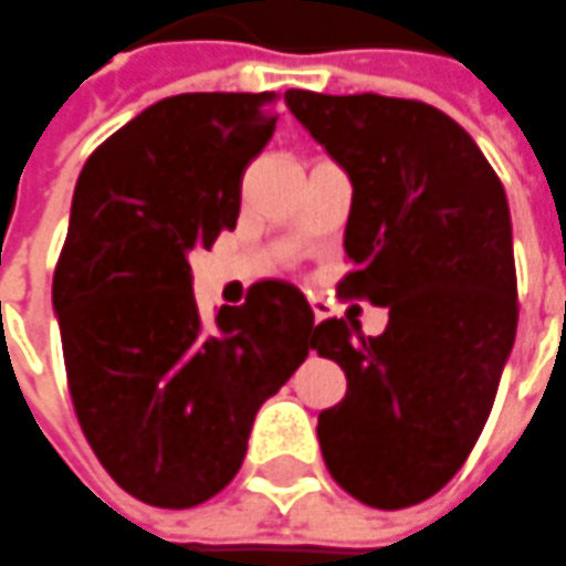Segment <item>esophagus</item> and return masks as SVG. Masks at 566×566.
<instances>
[{"label":"esophagus","mask_w":566,"mask_h":566,"mask_svg":"<svg viewBox=\"0 0 566 566\" xmlns=\"http://www.w3.org/2000/svg\"><path fill=\"white\" fill-rule=\"evenodd\" d=\"M310 306H313V316H316V322L325 319V301H319V297H313V301H310Z\"/></svg>","instance_id":"obj_1"}]
</instances>
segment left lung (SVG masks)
Returning a JSON list of instances; mask_svg holds the SVG:
<instances>
[{
	"label": "left lung",
	"mask_w": 566,
	"mask_h": 566,
	"mask_svg": "<svg viewBox=\"0 0 566 566\" xmlns=\"http://www.w3.org/2000/svg\"><path fill=\"white\" fill-rule=\"evenodd\" d=\"M284 103L354 185L344 228L347 297L388 306L325 319L313 350L347 376L316 436L332 479L398 511L444 489L495 403L516 335L507 197L476 140L436 106L379 93L287 90Z\"/></svg>",
	"instance_id": "left-lung-1"
}]
</instances>
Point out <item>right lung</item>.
Segmentation results:
<instances>
[{
	"label": "right lung",
	"instance_id": "1",
	"mask_svg": "<svg viewBox=\"0 0 566 566\" xmlns=\"http://www.w3.org/2000/svg\"><path fill=\"white\" fill-rule=\"evenodd\" d=\"M275 93H181L93 149L74 187L52 306L77 422L127 495L193 507L238 476L256 410L313 347L294 284L256 282L203 328L190 253L238 224Z\"/></svg>",
	"mask_w": 566,
	"mask_h": 566
}]
</instances>
